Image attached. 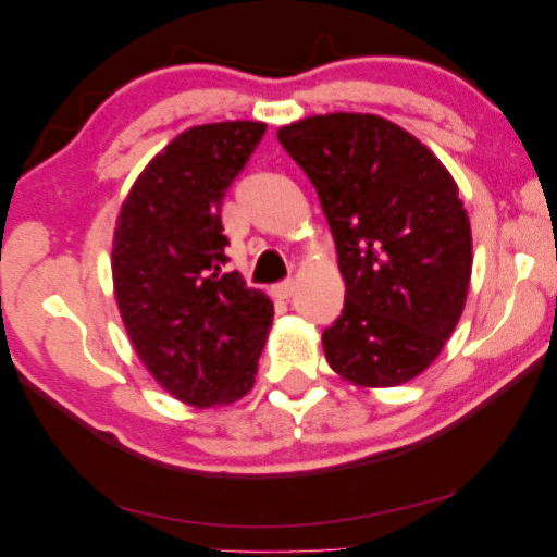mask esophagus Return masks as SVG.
<instances>
[{"mask_svg": "<svg viewBox=\"0 0 557 557\" xmlns=\"http://www.w3.org/2000/svg\"><path fill=\"white\" fill-rule=\"evenodd\" d=\"M294 288H296L294 281L286 278V281H281V284L273 286V296H276V298H288L290 294H294Z\"/></svg>", "mask_w": 557, "mask_h": 557, "instance_id": "1", "label": "esophagus"}]
</instances>
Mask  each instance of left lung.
I'll return each instance as SVG.
<instances>
[{
  "instance_id": "8db88e82",
  "label": "left lung",
  "mask_w": 557,
  "mask_h": 557,
  "mask_svg": "<svg viewBox=\"0 0 557 557\" xmlns=\"http://www.w3.org/2000/svg\"><path fill=\"white\" fill-rule=\"evenodd\" d=\"M336 242L344 311L323 331L333 371L400 386L435 361L463 313L473 244L448 169L373 114H326L278 129Z\"/></svg>"
}]
</instances>
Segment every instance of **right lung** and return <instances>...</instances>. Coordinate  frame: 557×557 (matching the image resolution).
Listing matches in <instances>:
<instances>
[{
	"label": "right lung",
	"instance_id": "obj_1",
	"mask_svg": "<svg viewBox=\"0 0 557 557\" xmlns=\"http://www.w3.org/2000/svg\"><path fill=\"white\" fill-rule=\"evenodd\" d=\"M267 124L221 122L178 134L149 161L114 231L116 304L149 373L196 408L251 391L273 304L226 273L221 201Z\"/></svg>",
	"mask_w": 557,
	"mask_h": 557
}]
</instances>
